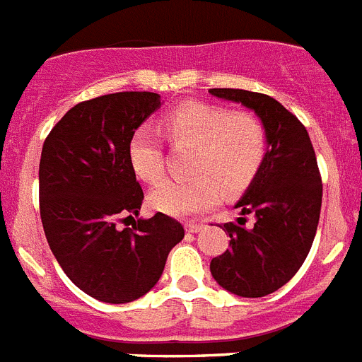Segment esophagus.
Masks as SVG:
<instances>
[{"instance_id":"esophagus-1","label":"esophagus","mask_w":362,"mask_h":362,"mask_svg":"<svg viewBox=\"0 0 362 362\" xmlns=\"http://www.w3.org/2000/svg\"><path fill=\"white\" fill-rule=\"evenodd\" d=\"M185 228H187V233H199V230H203L205 228V225L203 223H194V221H188V223H185Z\"/></svg>"}]
</instances>
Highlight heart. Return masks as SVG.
Returning a JSON list of instances; mask_svg holds the SVG:
<instances>
[{"instance_id":"1","label":"heart","mask_w":362,"mask_h":362,"mask_svg":"<svg viewBox=\"0 0 362 362\" xmlns=\"http://www.w3.org/2000/svg\"><path fill=\"white\" fill-rule=\"evenodd\" d=\"M174 146H192L185 181H165L150 194L153 209L177 218L206 212L221 197L251 185L267 153V129L255 113L230 111L205 102H187L163 119ZM129 165L143 181L159 183L165 156L157 134L148 126L135 129L128 143Z\"/></svg>"}]
</instances>
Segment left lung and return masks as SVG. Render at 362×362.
Masks as SVG:
<instances>
[{
    "label": "left lung",
    "mask_w": 362,
    "mask_h": 362,
    "mask_svg": "<svg viewBox=\"0 0 362 362\" xmlns=\"http://www.w3.org/2000/svg\"><path fill=\"white\" fill-rule=\"evenodd\" d=\"M256 113L267 129V153L234 209L238 223H225L230 249L211 262L219 286L245 298L274 293L295 276L313 245L322 205L317 157L308 129L269 95L245 89H209ZM255 218L245 227V216Z\"/></svg>",
    "instance_id": "1"
}]
</instances>
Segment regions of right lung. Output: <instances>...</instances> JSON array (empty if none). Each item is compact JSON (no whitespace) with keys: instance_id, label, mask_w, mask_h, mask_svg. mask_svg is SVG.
<instances>
[{"instance_id":"obj_1","label":"right lung","mask_w":362,"mask_h":362,"mask_svg":"<svg viewBox=\"0 0 362 362\" xmlns=\"http://www.w3.org/2000/svg\"><path fill=\"white\" fill-rule=\"evenodd\" d=\"M160 104V95L150 91L80 102L42 148L40 216L49 247L71 282L107 304L146 295L185 236L183 225L170 216L139 218L144 194L128 143ZM124 215L134 221L132 229L116 227Z\"/></svg>"}]
</instances>
